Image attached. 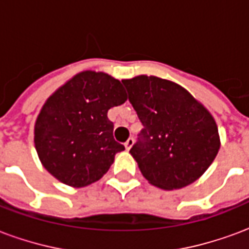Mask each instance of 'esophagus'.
Listing matches in <instances>:
<instances>
[{
	"mask_svg": "<svg viewBox=\"0 0 249 249\" xmlns=\"http://www.w3.org/2000/svg\"><path fill=\"white\" fill-rule=\"evenodd\" d=\"M133 142H135V140H133V139H128V140L125 141V148H126V149H128V151H129L130 148H132V146H133Z\"/></svg>",
	"mask_w": 249,
	"mask_h": 249,
	"instance_id": "34e87169",
	"label": "esophagus"
}]
</instances>
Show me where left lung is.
Returning <instances> with one entry per match:
<instances>
[{"mask_svg":"<svg viewBox=\"0 0 249 249\" xmlns=\"http://www.w3.org/2000/svg\"><path fill=\"white\" fill-rule=\"evenodd\" d=\"M123 84L144 125L129 151L142 176L168 191L196 181L220 149L212 114L176 82L141 74Z\"/></svg>","mask_w":249,"mask_h":249,"instance_id":"1","label":"left lung"}]
</instances>
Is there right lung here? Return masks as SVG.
I'll return each mask as SVG.
<instances>
[{"instance_id":"add662e5","label":"right lung","mask_w":249,"mask_h":249,"mask_svg":"<svg viewBox=\"0 0 249 249\" xmlns=\"http://www.w3.org/2000/svg\"><path fill=\"white\" fill-rule=\"evenodd\" d=\"M126 98L123 84L104 71H81L58 88L35 125L36 151L46 171L74 188L103 178L125 149L113 139L108 110Z\"/></svg>"}]
</instances>
